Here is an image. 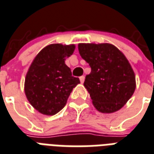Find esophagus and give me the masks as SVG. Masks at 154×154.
<instances>
[{"instance_id": "esophagus-1", "label": "esophagus", "mask_w": 154, "mask_h": 154, "mask_svg": "<svg viewBox=\"0 0 154 154\" xmlns=\"http://www.w3.org/2000/svg\"><path fill=\"white\" fill-rule=\"evenodd\" d=\"M80 81H81L82 83H83L84 81H85V77H84V76H81V77H80Z\"/></svg>"}]
</instances>
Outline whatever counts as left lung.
<instances>
[{
  "label": "left lung",
  "mask_w": 154,
  "mask_h": 154,
  "mask_svg": "<svg viewBox=\"0 0 154 154\" xmlns=\"http://www.w3.org/2000/svg\"><path fill=\"white\" fill-rule=\"evenodd\" d=\"M78 51L91 68L84 85L95 108L102 113L122 108L136 89L134 72L124 54L109 43H80Z\"/></svg>",
  "instance_id": "8db88e82"
}]
</instances>
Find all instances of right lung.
<instances>
[{
  "label": "right lung",
  "mask_w": 154,
  "mask_h": 154,
  "mask_svg": "<svg viewBox=\"0 0 154 154\" xmlns=\"http://www.w3.org/2000/svg\"><path fill=\"white\" fill-rule=\"evenodd\" d=\"M74 49L73 44L47 46L30 65L25 79V93L30 104L40 113L53 116L62 110L72 89L80 83L64 63Z\"/></svg>",
  "instance_id": "obj_1"
}]
</instances>
